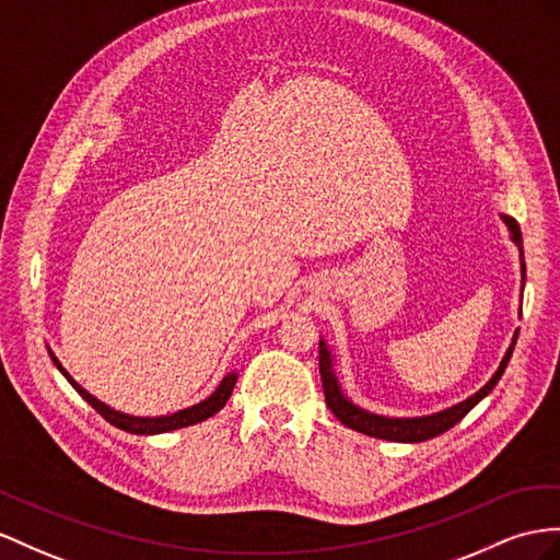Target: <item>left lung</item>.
Here are the masks:
<instances>
[{
    "instance_id": "left-lung-1",
    "label": "left lung",
    "mask_w": 560,
    "mask_h": 560,
    "mask_svg": "<svg viewBox=\"0 0 560 560\" xmlns=\"http://www.w3.org/2000/svg\"><path fill=\"white\" fill-rule=\"evenodd\" d=\"M501 220L506 222L509 232H511V241L515 246L521 248V275H523V283H525V260H523V236H521V226L509 214H501ZM515 338L518 334H513L511 346L504 354V360H501L499 369L494 371V376L487 381L482 388L470 395L464 402H458L450 409H442L438 413H428V417H411V419H393V417H381V413H371L362 407L352 405L350 399L342 395L340 390V383L336 378V371H334V354L328 350V346L324 340H319V374H322V383H324V397H326V405L328 409L334 411V417L357 433H364L369 438H378V440H390V442H423L430 438H438L442 435L444 430L454 428L458 421H462L466 413L476 407L482 397L490 395L494 390V385L499 383L501 374H504V369L511 360L513 354V346H515Z\"/></svg>"
}]
</instances>
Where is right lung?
Wrapping results in <instances>:
<instances>
[{
    "instance_id": "add662e5",
    "label": "right lung",
    "mask_w": 560,
    "mask_h": 560,
    "mask_svg": "<svg viewBox=\"0 0 560 560\" xmlns=\"http://www.w3.org/2000/svg\"><path fill=\"white\" fill-rule=\"evenodd\" d=\"M49 354H51V360H54L56 369H59L61 374L68 378V383L73 385V388L80 393V397L84 399V402L92 405L110 425H116V428L125 430V433H135V435L170 433V430L194 425V423H200V421H206V419L214 417V413H218V411L226 405V399L232 397V390H234L236 378H238V374H234V371H232V374H226V376L222 378V383L218 385V390H214L208 399H203V402H198V405H194V407H189V409L167 413V417H153V419H151V417H130V413H122V411L110 409L108 405L102 402V399H96L94 395H90V393L84 390L82 385L61 366V362L56 360L51 350H49Z\"/></svg>"
}]
</instances>
